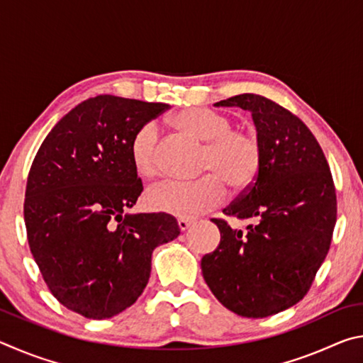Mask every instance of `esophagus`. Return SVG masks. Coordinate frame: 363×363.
Listing matches in <instances>:
<instances>
[{"label":"esophagus","mask_w":363,"mask_h":363,"mask_svg":"<svg viewBox=\"0 0 363 363\" xmlns=\"http://www.w3.org/2000/svg\"><path fill=\"white\" fill-rule=\"evenodd\" d=\"M190 224H192V220H190V219H186V218L177 219V225H179V229H181L182 232L187 230L189 227H190Z\"/></svg>","instance_id":"34e87169"}]
</instances>
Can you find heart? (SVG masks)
<instances>
[{
  "label": "heart",
  "instance_id": "b5f03b06",
  "mask_svg": "<svg viewBox=\"0 0 363 363\" xmlns=\"http://www.w3.org/2000/svg\"><path fill=\"white\" fill-rule=\"evenodd\" d=\"M171 123L205 144L201 169L211 171L194 181L167 179L145 194L150 210L176 218H195L223 203L225 182L232 189L250 187L259 174L262 150L259 139L248 130L233 128L230 115L206 107H190L177 112ZM158 130L145 123L133 134L130 157L140 177L158 171Z\"/></svg>",
  "mask_w": 363,
  "mask_h": 363
}]
</instances>
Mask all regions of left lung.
Here are the masks:
<instances>
[{"instance_id": "left-lung-1", "label": "left lung", "mask_w": 363, "mask_h": 363, "mask_svg": "<svg viewBox=\"0 0 363 363\" xmlns=\"http://www.w3.org/2000/svg\"><path fill=\"white\" fill-rule=\"evenodd\" d=\"M214 106L251 112L262 160L255 182L223 211L251 224L240 230L214 219L220 242L201 257V272L227 309L264 318L303 299L325 261L336 224L333 177L314 134L279 104L238 94Z\"/></svg>"}]
</instances>
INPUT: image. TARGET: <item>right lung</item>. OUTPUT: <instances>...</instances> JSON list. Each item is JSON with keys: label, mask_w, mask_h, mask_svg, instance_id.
Returning <instances> with one entry per match:
<instances>
[{"label": "right lung", "mask_w": 363, "mask_h": 363, "mask_svg": "<svg viewBox=\"0 0 363 363\" xmlns=\"http://www.w3.org/2000/svg\"><path fill=\"white\" fill-rule=\"evenodd\" d=\"M168 107L108 94L86 99L56 123L30 168V251L59 303L86 318L102 320L136 303L152 251L179 235L171 214L126 213L143 192L131 138Z\"/></svg>", "instance_id": "obj_1"}]
</instances>
